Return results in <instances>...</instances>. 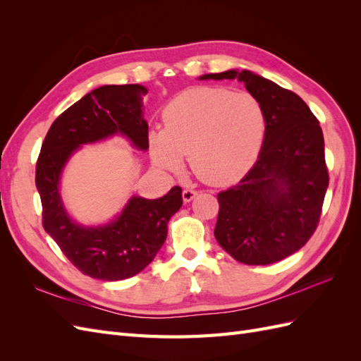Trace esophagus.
<instances>
[{
    "mask_svg": "<svg viewBox=\"0 0 361 361\" xmlns=\"http://www.w3.org/2000/svg\"><path fill=\"white\" fill-rule=\"evenodd\" d=\"M195 195H197V191H195V190L187 188V190L182 191V199H183L185 203H190L195 197Z\"/></svg>",
    "mask_w": 361,
    "mask_h": 361,
    "instance_id": "1",
    "label": "esophagus"
}]
</instances>
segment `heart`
<instances>
[{
    "label": "heart",
    "instance_id": "b5f03b06",
    "mask_svg": "<svg viewBox=\"0 0 361 361\" xmlns=\"http://www.w3.org/2000/svg\"><path fill=\"white\" fill-rule=\"evenodd\" d=\"M265 133L267 116L256 96L200 85L166 105L162 128L149 133V152L155 166L169 173L180 171L188 155L195 176L221 187L251 169Z\"/></svg>",
    "mask_w": 361,
    "mask_h": 361
}]
</instances>
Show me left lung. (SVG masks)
<instances>
[{"mask_svg":"<svg viewBox=\"0 0 361 361\" xmlns=\"http://www.w3.org/2000/svg\"><path fill=\"white\" fill-rule=\"evenodd\" d=\"M199 80H238L264 106L260 154L241 180L218 194L214 235L241 264H274L298 251L319 223L329 170L318 118L298 94L250 71Z\"/></svg>","mask_w":361,"mask_h":361,"instance_id":"8db88e82","label":"left lung"}]
</instances>
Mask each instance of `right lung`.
Returning a JSON list of instances; mask_svg holds the SVG:
<instances>
[{
  "instance_id": "obj_1",
  "label": "right lung",
  "mask_w": 361,
  "mask_h": 361,
  "mask_svg": "<svg viewBox=\"0 0 361 361\" xmlns=\"http://www.w3.org/2000/svg\"><path fill=\"white\" fill-rule=\"evenodd\" d=\"M140 84L102 85L87 93L51 125L36 166L43 228L82 274L106 281L125 280L143 271L167 238L170 218L182 206V188L164 197L133 195L114 220L104 226L73 221L63 204L60 178L64 166L82 145L113 135L126 137L138 150L149 149Z\"/></svg>"
}]
</instances>
